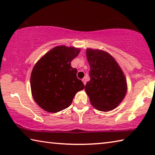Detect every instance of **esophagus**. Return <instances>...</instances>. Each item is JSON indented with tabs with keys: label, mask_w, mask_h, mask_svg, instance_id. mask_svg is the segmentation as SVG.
<instances>
[{
	"label": "esophagus",
	"mask_w": 155,
	"mask_h": 155,
	"mask_svg": "<svg viewBox=\"0 0 155 155\" xmlns=\"http://www.w3.org/2000/svg\"><path fill=\"white\" fill-rule=\"evenodd\" d=\"M82 81H83V83H84V85H85V84H86V79H85V78H83V79H82Z\"/></svg>",
	"instance_id": "obj_1"
}]
</instances>
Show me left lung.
I'll use <instances>...</instances> for the list:
<instances>
[{
    "mask_svg": "<svg viewBox=\"0 0 155 155\" xmlns=\"http://www.w3.org/2000/svg\"><path fill=\"white\" fill-rule=\"evenodd\" d=\"M86 55L91 78L85 91L90 103L99 111H111L122 103L127 92L124 72L109 52L87 48Z\"/></svg>",
    "mask_w": 155,
    "mask_h": 155,
    "instance_id": "1",
    "label": "left lung"
}]
</instances>
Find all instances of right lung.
I'll use <instances>...</instances> for the list:
<instances>
[{"instance_id": "1", "label": "right lung", "mask_w": 155, "mask_h": 155, "mask_svg": "<svg viewBox=\"0 0 155 155\" xmlns=\"http://www.w3.org/2000/svg\"><path fill=\"white\" fill-rule=\"evenodd\" d=\"M81 49L58 46L38 60L31 74V89L35 103L44 111L57 113L68 108L78 91L84 89L71 66Z\"/></svg>"}]
</instances>
